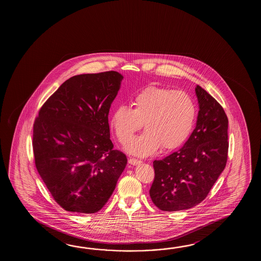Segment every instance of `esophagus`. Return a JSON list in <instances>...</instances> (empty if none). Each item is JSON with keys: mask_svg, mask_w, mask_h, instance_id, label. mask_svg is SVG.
<instances>
[{"mask_svg": "<svg viewBox=\"0 0 261 261\" xmlns=\"http://www.w3.org/2000/svg\"><path fill=\"white\" fill-rule=\"evenodd\" d=\"M128 163H129L130 165H138V164L142 163V161L136 160V159H129V160H128Z\"/></svg>", "mask_w": 261, "mask_h": 261, "instance_id": "1", "label": "esophagus"}]
</instances>
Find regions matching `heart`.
Masks as SVG:
<instances>
[{"instance_id":"b5f03b06","label":"heart","mask_w":261,"mask_h":261,"mask_svg":"<svg viewBox=\"0 0 261 261\" xmlns=\"http://www.w3.org/2000/svg\"><path fill=\"white\" fill-rule=\"evenodd\" d=\"M132 106L116 107L110 124L124 144L144 123L145 132L126 146L133 155L147 156L161 147L165 151L179 148L194 128L196 106L192 97L183 90L148 87L133 97Z\"/></svg>"}]
</instances>
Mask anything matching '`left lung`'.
<instances>
[{
    "mask_svg": "<svg viewBox=\"0 0 261 261\" xmlns=\"http://www.w3.org/2000/svg\"><path fill=\"white\" fill-rule=\"evenodd\" d=\"M199 114L193 133L183 147L154 161L150 197L162 211H181L205 199L227 163V115L215 98L197 86Z\"/></svg>",
    "mask_w": 261,
    "mask_h": 261,
    "instance_id": "left-lung-1",
    "label": "left lung"
}]
</instances>
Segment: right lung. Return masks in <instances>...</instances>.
I'll use <instances>...</instances> for the list:
<instances>
[{
  "instance_id": "1",
  "label": "right lung",
  "mask_w": 261,
  "mask_h": 261,
  "mask_svg": "<svg viewBox=\"0 0 261 261\" xmlns=\"http://www.w3.org/2000/svg\"><path fill=\"white\" fill-rule=\"evenodd\" d=\"M122 79L115 71L72 76L35 118V166L53 199L66 211H100L127 165L126 155L114 149L108 124Z\"/></svg>"
}]
</instances>
